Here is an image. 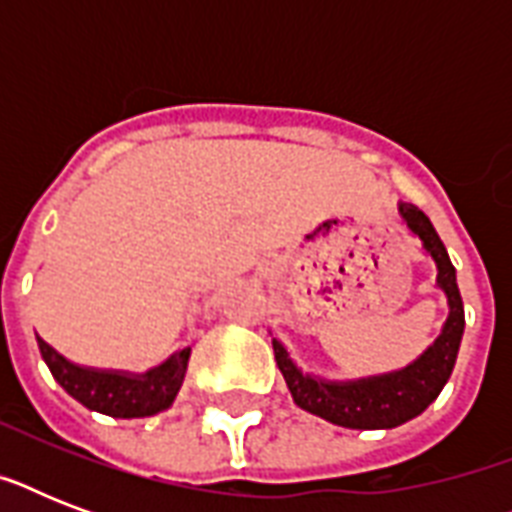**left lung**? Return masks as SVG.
I'll list each match as a JSON object with an SVG mask.
<instances>
[{
  "mask_svg": "<svg viewBox=\"0 0 512 512\" xmlns=\"http://www.w3.org/2000/svg\"><path fill=\"white\" fill-rule=\"evenodd\" d=\"M398 215L406 228L422 241V249L436 263V287L446 295L449 316L444 321L441 335L436 342L404 369L377 377H361V380L332 382L305 374L300 366L289 358L287 348L279 340H273V353L279 364L287 388L295 398V404L305 412L316 414L321 420L353 430H388L396 425L414 420L422 414L438 393L444 390L446 380L452 377L457 350H460L462 332H465V308H462L460 289H457V273L446 255L444 241L438 239L436 228L428 215L414 204H398Z\"/></svg>",
  "mask_w": 512,
  "mask_h": 512,
  "instance_id": "8db88e82",
  "label": "left lung"
}]
</instances>
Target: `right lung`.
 Listing matches in <instances>:
<instances>
[{
	"instance_id": "right-lung-1",
	"label": "right lung",
	"mask_w": 512,
	"mask_h": 512,
	"mask_svg": "<svg viewBox=\"0 0 512 512\" xmlns=\"http://www.w3.org/2000/svg\"><path fill=\"white\" fill-rule=\"evenodd\" d=\"M36 342L42 350L44 364L50 366L52 377L60 382V388L66 390L68 396H74L92 412L124 417V420L151 417V414L170 409L177 390L183 385L188 358H191V348H183L164 364L148 369L146 374H130L71 364L42 337H36Z\"/></svg>"
}]
</instances>
